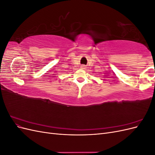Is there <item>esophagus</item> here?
Here are the masks:
<instances>
[{"label": "esophagus", "instance_id": "obj_1", "mask_svg": "<svg viewBox=\"0 0 155 155\" xmlns=\"http://www.w3.org/2000/svg\"><path fill=\"white\" fill-rule=\"evenodd\" d=\"M81 67L82 68H85V66H84V65H83V66H81Z\"/></svg>", "mask_w": 155, "mask_h": 155}]
</instances>
